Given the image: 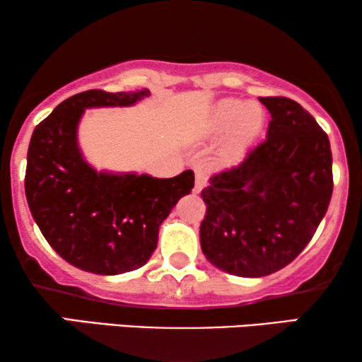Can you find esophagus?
I'll list each match as a JSON object with an SVG mask.
<instances>
[{"label": "esophagus", "mask_w": 362, "mask_h": 362, "mask_svg": "<svg viewBox=\"0 0 362 362\" xmlns=\"http://www.w3.org/2000/svg\"><path fill=\"white\" fill-rule=\"evenodd\" d=\"M207 185V176L204 175V171L201 170V168H197L196 170V181H194V192L196 194H199V192L204 189Z\"/></svg>", "instance_id": "obj_1"}]
</instances>
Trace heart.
Here are the masks:
<instances>
[{
    "label": "heart",
    "mask_w": 362,
    "mask_h": 362,
    "mask_svg": "<svg viewBox=\"0 0 362 362\" xmlns=\"http://www.w3.org/2000/svg\"><path fill=\"white\" fill-rule=\"evenodd\" d=\"M264 125V110L257 103H245L239 98H224L212 108L207 118V133L212 136H222L227 140L222 146L221 160L234 163L244 155L252 145Z\"/></svg>",
    "instance_id": "obj_1"
}]
</instances>
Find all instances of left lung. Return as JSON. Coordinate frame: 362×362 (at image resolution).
Instances as JSON below:
<instances>
[{
    "mask_svg": "<svg viewBox=\"0 0 362 362\" xmlns=\"http://www.w3.org/2000/svg\"><path fill=\"white\" fill-rule=\"evenodd\" d=\"M270 112L267 140L244 161L211 177L201 249L230 275L259 279L308 245L328 211L333 156L328 135L300 103L259 97Z\"/></svg>",
    "mask_w": 362,
    "mask_h": 362,
    "instance_id": "8db88e82",
    "label": "left lung"
}]
</instances>
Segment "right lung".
<instances>
[{
  "label": "right lung",
  "instance_id": "add662e5",
  "mask_svg": "<svg viewBox=\"0 0 362 362\" xmlns=\"http://www.w3.org/2000/svg\"><path fill=\"white\" fill-rule=\"evenodd\" d=\"M138 92L87 90L69 97L34 128L28 150L26 197L49 245L69 264L97 275L140 269L156 249L163 221L194 187V173L153 177L98 171L78 145L87 108L132 107Z\"/></svg>",
  "mask_w": 362,
  "mask_h": 362
}]
</instances>
